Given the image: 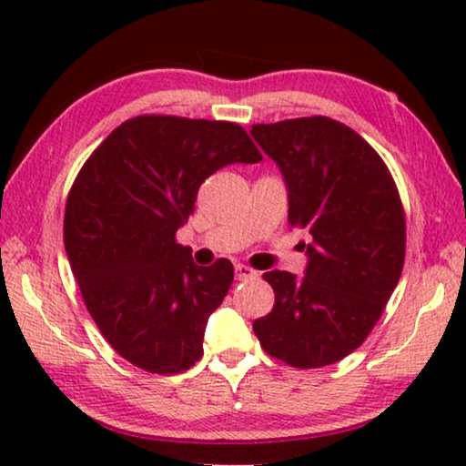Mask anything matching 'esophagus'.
I'll return each instance as SVG.
<instances>
[{
	"label": "esophagus",
	"mask_w": 466,
	"mask_h": 466,
	"mask_svg": "<svg viewBox=\"0 0 466 466\" xmlns=\"http://www.w3.org/2000/svg\"><path fill=\"white\" fill-rule=\"evenodd\" d=\"M235 278L238 279H252L257 278V271L248 265H235Z\"/></svg>",
	"instance_id": "1"
}]
</instances>
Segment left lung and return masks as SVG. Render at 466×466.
<instances>
[{
  "label": "left lung",
  "instance_id": "obj_1",
  "mask_svg": "<svg viewBox=\"0 0 466 466\" xmlns=\"http://www.w3.org/2000/svg\"><path fill=\"white\" fill-rule=\"evenodd\" d=\"M282 169L289 225L311 235L308 269L267 271L276 292L254 320L260 348L297 369L333 365L367 339L405 263V212L390 169L348 125L303 116L252 125Z\"/></svg>",
  "mask_w": 466,
  "mask_h": 466
}]
</instances>
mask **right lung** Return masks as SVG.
<instances>
[{
    "label": "right lung",
    "instance_id": "right-lung-1",
    "mask_svg": "<svg viewBox=\"0 0 466 466\" xmlns=\"http://www.w3.org/2000/svg\"><path fill=\"white\" fill-rule=\"evenodd\" d=\"M263 161L228 120L142 114L118 125L69 188L63 241L88 314L137 369L187 371L208 318L233 282L231 260L199 267L176 233L199 187L231 163Z\"/></svg>",
    "mask_w": 466,
    "mask_h": 466
}]
</instances>
